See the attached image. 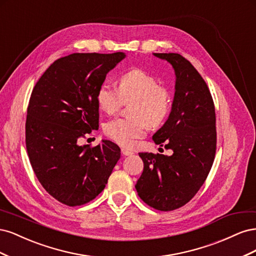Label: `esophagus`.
I'll use <instances>...</instances> for the list:
<instances>
[{"label":"esophagus","mask_w":256,"mask_h":256,"mask_svg":"<svg viewBox=\"0 0 256 256\" xmlns=\"http://www.w3.org/2000/svg\"><path fill=\"white\" fill-rule=\"evenodd\" d=\"M122 154H124V156H131V154H134V152L125 148V147H122Z\"/></svg>","instance_id":"esophagus-1"}]
</instances>
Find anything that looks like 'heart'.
<instances>
[{"label":"heart","instance_id":"b5f03b06","mask_svg":"<svg viewBox=\"0 0 256 256\" xmlns=\"http://www.w3.org/2000/svg\"><path fill=\"white\" fill-rule=\"evenodd\" d=\"M118 83V90L108 83L100 85L96 102L104 113L114 114L122 102H134L129 109L131 118H115L104 127L106 136L113 141L129 146L145 134L147 127H157L166 118L171 109V98L154 76L141 69L124 74Z\"/></svg>","mask_w":256,"mask_h":256}]
</instances>
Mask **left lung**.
Instances as JSON below:
<instances>
[{
    "mask_svg": "<svg viewBox=\"0 0 256 256\" xmlns=\"http://www.w3.org/2000/svg\"><path fill=\"white\" fill-rule=\"evenodd\" d=\"M172 65L175 94L166 122L152 136L171 156L140 152L144 168L136 184L138 196L162 212L184 206L202 187L216 154V113L210 92L189 60L178 53H152Z\"/></svg>",
    "mask_w": 256,
    "mask_h": 256,
    "instance_id": "1",
    "label": "left lung"
}]
</instances>
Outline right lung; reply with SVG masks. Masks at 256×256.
<instances>
[{
    "label": "right lung",
    "mask_w": 256,
    "mask_h": 256,
    "mask_svg": "<svg viewBox=\"0 0 256 256\" xmlns=\"http://www.w3.org/2000/svg\"><path fill=\"white\" fill-rule=\"evenodd\" d=\"M125 58L124 52L60 58L30 95L26 122L30 166L46 191L65 205L95 198L120 158V148L109 140L92 148L78 140L98 128L97 90Z\"/></svg>",
    "instance_id": "add662e5"
}]
</instances>
